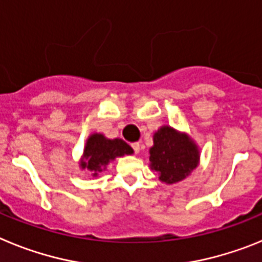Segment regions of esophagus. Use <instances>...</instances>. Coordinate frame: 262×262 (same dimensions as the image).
<instances>
[{"mask_svg": "<svg viewBox=\"0 0 262 262\" xmlns=\"http://www.w3.org/2000/svg\"><path fill=\"white\" fill-rule=\"evenodd\" d=\"M131 147H133V149L135 151V154H139V151H140V144H139V143H133Z\"/></svg>", "mask_w": 262, "mask_h": 262, "instance_id": "esophagus-1", "label": "esophagus"}]
</instances>
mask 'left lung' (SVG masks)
Returning a JSON list of instances; mask_svg holds the SVG:
<instances>
[{"label": "left lung", "instance_id": "1", "mask_svg": "<svg viewBox=\"0 0 262 262\" xmlns=\"http://www.w3.org/2000/svg\"><path fill=\"white\" fill-rule=\"evenodd\" d=\"M149 161L152 170L159 173L160 181L176 184L196 168L200 163V149L186 134L163 126L154 135Z\"/></svg>", "mask_w": 262, "mask_h": 262}]
</instances>
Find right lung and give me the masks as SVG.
<instances>
[{
    "label": "right lung",
    "instance_id": "right-lung-1",
    "mask_svg": "<svg viewBox=\"0 0 262 262\" xmlns=\"http://www.w3.org/2000/svg\"><path fill=\"white\" fill-rule=\"evenodd\" d=\"M133 154V148L122 139H107L102 134H92L85 144L80 166L96 177L115 157Z\"/></svg>",
    "mask_w": 262,
    "mask_h": 262
}]
</instances>
